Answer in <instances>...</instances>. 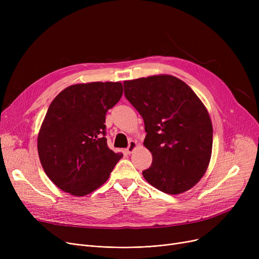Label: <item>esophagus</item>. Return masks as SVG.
<instances>
[{"label": "esophagus", "mask_w": 259, "mask_h": 259, "mask_svg": "<svg viewBox=\"0 0 259 259\" xmlns=\"http://www.w3.org/2000/svg\"><path fill=\"white\" fill-rule=\"evenodd\" d=\"M137 147H138V143L137 142H135V141H130L129 142V146L126 149V152L128 154H131L135 150V149H137Z\"/></svg>", "instance_id": "34e87169"}]
</instances>
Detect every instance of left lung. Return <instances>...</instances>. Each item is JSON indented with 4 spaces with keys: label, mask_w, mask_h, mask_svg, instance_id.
<instances>
[{
    "label": "left lung",
    "mask_w": 259,
    "mask_h": 259,
    "mask_svg": "<svg viewBox=\"0 0 259 259\" xmlns=\"http://www.w3.org/2000/svg\"><path fill=\"white\" fill-rule=\"evenodd\" d=\"M124 89L144 119V146L152 153L145 180L171 195L188 191L211 159L213 127L206 106L185 81L169 74L125 80Z\"/></svg>",
    "instance_id": "1"
}]
</instances>
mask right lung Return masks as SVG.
I'll list each match as a JSON object with an SVG mask.
<instances>
[{
  "label": "right lung",
  "instance_id": "right-lung-1",
  "mask_svg": "<svg viewBox=\"0 0 259 259\" xmlns=\"http://www.w3.org/2000/svg\"><path fill=\"white\" fill-rule=\"evenodd\" d=\"M120 81L74 84L51 102L37 135L39 161L64 192L84 196L110 176L122 153L107 146L106 113L121 98Z\"/></svg>",
  "mask_w": 259,
  "mask_h": 259
}]
</instances>
